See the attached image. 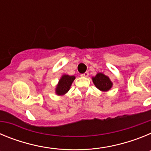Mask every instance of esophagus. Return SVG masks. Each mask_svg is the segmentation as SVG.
Instances as JSON below:
<instances>
[{
	"label": "esophagus",
	"mask_w": 151,
	"mask_h": 151,
	"mask_svg": "<svg viewBox=\"0 0 151 151\" xmlns=\"http://www.w3.org/2000/svg\"><path fill=\"white\" fill-rule=\"evenodd\" d=\"M88 72H85V73H83V74H82L81 75V76L82 77H88Z\"/></svg>",
	"instance_id": "34e87169"
}]
</instances>
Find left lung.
I'll return each mask as SVG.
<instances>
[{
    "mask_svg": "<svg viewBox=\"0 0 151 151\" xmlns=\"http://www.w3.org/2000/svg\"><path fill=\"white\" fill-rule=\"evenodd\" d=\"M92 81L96 87L102 91H107L113 86V83L110 78L105 76L104 73H97L95 76L92 77Z\"/></svg>",
    "mask_w": 151,
    "mask_h": 151,
    "instance_id": "left-lung-1",
    "label": "left lung"
}]
</instances>
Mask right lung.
Masks as SVG:
<instances>
[{
    "label": "right lung",
    "instance_id": "add662e5",
    "mask_svg": "<svg viewBox=\"0 0 151 151\" xmlns=\"http://www.w3.org/2000/svg\"><path fill=\"white\" fill-rule=\"evenodd\" d=\"M76 77L73 76H69V75H63L59 82L56 87V94L57 95H64L69 91V88L71 87L72 83L75 80Z\"/></svg>",
    "mask_w": 151,
    "mask_h": 151
}]
</instances>
